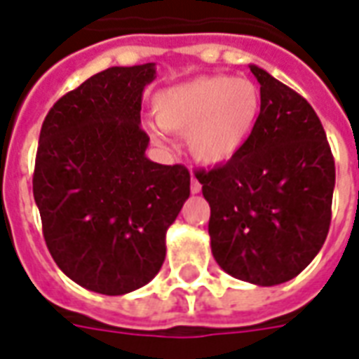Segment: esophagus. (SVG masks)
<instances>
[{"mask_svg": "<svg viewBox=\"0 0 359 359\" xmlns=\"http://www.w3.org/2000/svg\"><path fill=\"white\" fill-rule=\"evenodd\" d=\"M190 190H192V194L201 192V184L198 182V179H194V177H192V182H190Z\"/></svg>", "mask_w": 359, "mask_h": 359, "instance_id": "34e87169", "label": "esophagus"}]
</instances>
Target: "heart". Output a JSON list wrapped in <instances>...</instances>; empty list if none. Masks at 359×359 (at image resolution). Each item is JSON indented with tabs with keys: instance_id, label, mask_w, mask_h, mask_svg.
<instances>
[{
	"instance_id": "obj_1",
	"label": "heart",
	"mask_w": 359,
	"mask_h": 359,
	"mask_svg": "<svg viewBox=\"0 0 359 359\" xmlns=\"http://www.w3.org/2000/svg\"><path fill=\"white\" fill-rule=\"evenodd\" d=\"M261 108L259 85L224 74L196 78L154 97L159 127L188 135V150L205 165L224 163L240 152L255 131Z\"/></svg>"
}]
</instances>
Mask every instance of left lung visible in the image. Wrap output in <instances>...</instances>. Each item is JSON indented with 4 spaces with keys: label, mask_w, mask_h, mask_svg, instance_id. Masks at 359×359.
Returning <instances> with one entry per match:
<instances>
[{
    "label": "left lung",
    "mask_w": 359,
    "mask_h": 359,
    "mask_svg": "<svg viewBox=\"0 0 359 359\" xmlns=\"http://www.w3.org/2000/svg\"><path fill=\"white\" fill-rule=\"evenodd\" d=\"M262 108L232 159L196 171L209 201L215 261L255 285L293 280L327 238L335 159L314 108L291 87L251 65Z\"/></svg>",
    "instance_id": "left-lung-1"
}]
</instances>
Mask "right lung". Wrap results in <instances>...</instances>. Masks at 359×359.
Instances as JSON below:
<instances>
[{
    "mask_svg": "<svg viewBox=\"0 0 359 359\" xmlns=\"http://www.w3.org/2000/svg\"><path fill=\"white\" fill-rule=\"evenodd\" d=\"M154 78V62L98 72L58 98L39 133L32 184L45 243L95 293H131L158 274L190 196L187 167L144 156L140 104Z\"/></svg>",
    "mask_w": 359,
    "mask_h": 359,
    "instance_id": "obj_1",
    "label": "right lung"
}]
</instances>
